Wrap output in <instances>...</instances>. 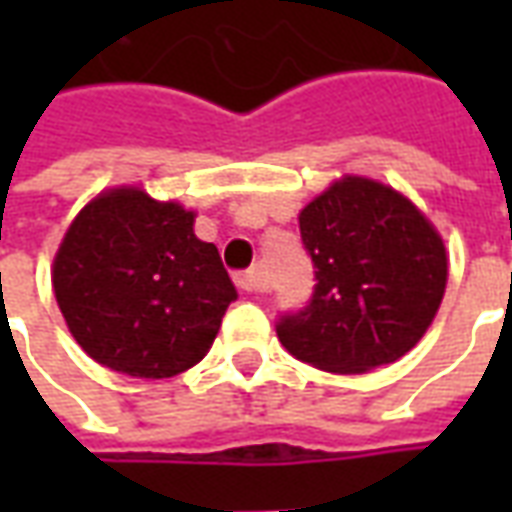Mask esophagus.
<instances>
[{
    "instance_id": "34e87169",
    "label": "esophagus",
    "mask_w": 512,
    "mask_h": 512,
    "mask_svg": "<svg viewBox=\"0 0 512 512\" xmlns=\"http://www.w3.org/2000/svg\"><path fill=\"white\" fill-rule=\"evenodd\" d=\"M235 285L246 293H266V282L260 277V271L257 268H249V271H241V274H235Z\"/></svg>"
}]
</instances>
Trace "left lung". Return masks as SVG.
I'll list each match as a JSON object with an SVG mask.
<instances>
[{"label":"left lung","instance_id":"obj_1","mask_svg":"<svg viewBox=\"0 0 512 512\" xmlns=\"http://www.w3.org/2000/svg\"><path fill=\"white\" fill-rule=\"evenodd\" d=\"M315 266L310 301L277 318L279 343L329 373H367L408 354L439 310V233L384 183L345 178L299 216Z\"/></svg>","mask_w":512,"mask_h":512}]
</instances>
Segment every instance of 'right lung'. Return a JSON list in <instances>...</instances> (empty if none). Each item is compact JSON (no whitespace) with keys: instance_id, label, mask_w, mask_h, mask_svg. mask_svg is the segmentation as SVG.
<instances>
[{"instance_id":"right-lung-1","label":"right lung","mask_w":512,"mask_h":512,"mask_svg":"<svg viewBox=\"0 0 512 512\" xmlns=\"http://www.w3.org/2000/svg\"><path fill=\"white\" fill-rule=\"evenodd\" d=\"M51 282L76 343L134 378L197 365L235 301L219 249L194 235V213L139 189L106 191L73 219Z\"/></svg>"}]
</instances>
